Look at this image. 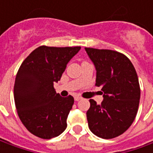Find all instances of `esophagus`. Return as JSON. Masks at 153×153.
Returning <instances> with one entry per match:
<instances>
[{
	"label": "esophagus",
	"instance_id": "1",
	"mask_svg": "<svg viewBox=\"0 0 153 153\" xmlns=\"http://www.w3.org/2000/svg\"><path fill=\"white\" fill-rule=\"evenodd\" d=\"M74 99H75V100H76V101H79V100H82V97H80V96H75Z\"/></svg>",
	"mask_w": 153,
	"mask_h": 153
}]
</instances>
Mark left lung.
Segmentation results:
<instances>
[{"label": "left lung", "instance_id": "8db88e82", "mask_svg": "<svg viewBox=\"0 0 153 153\" xmlns=\"http://www.w3.org/2000/svg\"><path fill=\"white\" fill-rule=\"evenodd\" d=\"M96 70L95 85L101 88L103 101L89 100L88 128L103 139H112L131 126L138 111L140 89L135 69L126 56L117 51L85 48Z\"/></svg>", "mask_w": 153, "mask_h": 153}]
</instances>
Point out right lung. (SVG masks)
<instances>
[{"label":"right lung","mask_w":153,"mask_h":153,"mask_svg":"<svg viewBox=\"0 0 153 153\" xmlns=\"http://www.w3.org/2000/svg\"><path fill=\"white\" fill-rule=\"evenodd\" d=\"M80 49L81 47L41 46L19 69L13 88L15 105L21 122L34 135L48 140L65 130L74 98L61 97L53 84Z\"/></svg>","instance_id":"right-lung-1"}]
</instances>
